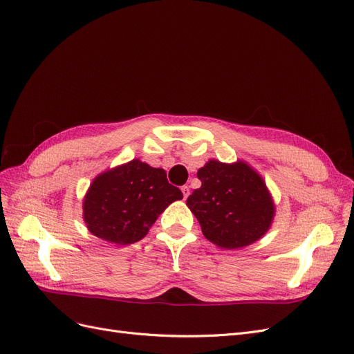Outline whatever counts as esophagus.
Segmentation results:
<instances>
[{
    "mask_svg": "<svg viewBox=\"0 0 354 354\" xmlns=\"http://www.w3.org/2000/svg\"><path fill=\"white\" fill-rule=\"evenodd\" d=\"M181 192H183V197H185V199H187L189 194H190V187L189 186H183Z\"/></svg>",
    "mask_w": 354,
    "mask_h": 354,
    "instance_id": "obj_1",
    "label": "esophagus"
}]
</instances>
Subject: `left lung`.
Listing matches in <instances>:
<instances>
[{
	"label": "left lung",
	"instance_id": "8db88e82",
	"mask_svg": "<svg viewBox=\"0 0 354 354\" xmlns=\"http://www.w3.org/2000/svg\"><path fill=\"white\" fill-rule=\"evenodd\" d=\"M202 181L187 197V206L203 235L219 247L235 250L261 238L274 215L263 178L244 162L212 160L197 171Z\"/></svg>",
	"mask_w": 354,
	"mask_h": 354
}]
</instances>
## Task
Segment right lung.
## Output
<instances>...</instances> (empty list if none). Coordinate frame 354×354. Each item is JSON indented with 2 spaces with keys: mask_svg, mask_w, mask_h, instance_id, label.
Segmentation results:
<instances>
[{
  "mask_svg": "<svg viewBox=\"0 0 354 354\" xmlns=\"http://www.w3.org/2000/svg\"><path fill=\"white\" fill-rule=\"evenodd\" d=\"M183 199L162 168L133 160L98 176L84 201V221L91 234L118 245L139 241L161 212Z\"/></svg>",
  "mask_w": 354,
  "mask_h": 354,
  "instance_id": "right-lung-1",
  "label": "right lung"
}]
</instances>
